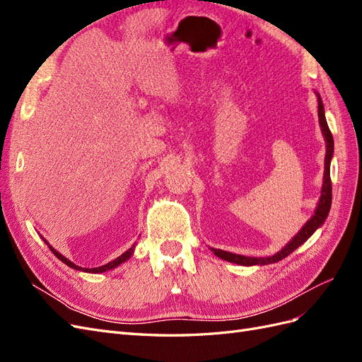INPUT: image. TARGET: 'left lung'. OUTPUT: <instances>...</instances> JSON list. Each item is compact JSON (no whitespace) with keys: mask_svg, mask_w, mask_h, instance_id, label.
Wrapping results in <instances>:
<instances>
[{"mask_svg":"<svg viewBox=\"0 0 362 362\" xmlns=\"http://www.w3.org/2000/svg\"><path fill=\"white\" fill-rule=\"evenodd\" d=\"M317 95V103H319V124L322 128V134L325 137L326 141V156H325V173H323V185H322V194L320 199L317 202L315 211L311 216V218H308L300 231L296 234L290 242L284 246L281 250H278L276 254H273L272 257H245V255H238V254H233V252H226L222 249H214L210 247L213 254L218 258H222L225 261L234 262V264H240V266H266V264H273V262H278L281 259H284L286 257H288L291 252H294L300 245H303L306 240H308L317 229H319L325 221L327 214H329L331 210V204H332V184H331V161L334 157V139L331 134V129L327 127L326 122V116H325V107L322 103L320 95L315 92Z\"/></svg>","mask_w":362,"mask_h":362,"instance_id":"obj_1","label":"left lung"}]
</instances>
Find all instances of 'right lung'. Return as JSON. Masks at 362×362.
Segmentation results:
<instances>
[{"label": "right lung", "instance_id": "1", "mask_svg": "<svg viewBox=\"0 0 362 362\" xmlns=\"http://www.w3.org/2000/svg\"><path fill=\"white\" fill-rule=\"evenodd\" d=\"M40 237H42V235H40ZM42 240H43V242H45V243L48 245V247L51 249L52 254L56 255V257H57L60 261H63L64 264L69 266L71 269H75V270H81V272H87V273H103V272H107V270H112V269H115V267L120 266V264H122V262L128 261L131 257H133V254H134V249H136V243H134V245L131 246V247H129L127 252H124L122 255L117 257L116 259H113V261H110V262H107V264H104V266H100V267H93V269H87V267H80V266H76L75 262H72V261H71V259H68L66 257H63V255L60 254V252H57L56 249H54V247H52V246H51V245L47 242L45 238L42 237Z\"/></svg>", "mask_w": 362, "mask_h": 362}]
</instances>
